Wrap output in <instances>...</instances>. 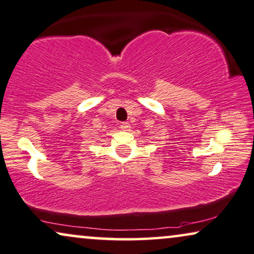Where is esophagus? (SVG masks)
Returning a JSON list of instances; mask_svg holds the SVG:
<instances>
[{"mask_svg":"<svg viewBox=\"0 0 254 254\" xmlns=\"http://www.w3.org/2000/svg\"><path fill=\"white\" fill-rule=\"evenodd\" d=\"M120 127H121L122 130L127 131V130L130 129V124H129V123H127V122H122L121 125H120Z\"/></svg>","mask_w":254,"mask_h":254,"instance_id":"34e87169","label":"esophagus"}]
</instances>
